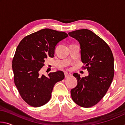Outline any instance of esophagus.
<instances>
[{
  "mask_svg": "<svg viewBox=\"0 0 125 125\" xmlns=\"http://www.w3.org/2000/svg\"><path fill=\"white\" fill-rule=\"evenodd\" d=\"M70 75H71V74H70V73H67V72H65V73H64L65 78L68 77H69V76H70Z\"/></svg>",
  "mask_w": 125,
  "mask_h": 125,
  "instance_id": "34e87169",
  "label": "esophagus"
}]
</instances>
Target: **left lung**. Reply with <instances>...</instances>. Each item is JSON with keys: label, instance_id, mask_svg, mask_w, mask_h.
Masks as SVG:
<instances>
[{"label": "left lung", "instance_id": "obj_1", "mask_svg": "<svg viewBox=\"0 0 125 125\" xmlns=\"http://www.w3.org/2000/svg\"><path fill=\"white\" fill-rule=\"evenodd\" d=\"M68 35L79 42L82 62L89 73L83 78L77 73L73 74L78 84L71 90L72 98L80 106L92 107L104 96L113 81V53L108 45L89 30H78Z\"/></svg>", "mask_w": 125, "mask_h": 125}]
</instances>
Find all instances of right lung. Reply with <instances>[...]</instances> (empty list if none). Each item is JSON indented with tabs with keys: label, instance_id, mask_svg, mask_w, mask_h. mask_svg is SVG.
Segmentation results:
<instances>
[{
	"label": "right lung",
	"instance_id": "right-lung-1",
	"mask_svg": "<svg viewBox=\"0 0 125 125\" xmlns=\"http://www.w3.org/2000/svg\"><path fill=\"white\" fill-rule=\"evenodd\" d=\"M68 36L64 32L44 29L25 37L17 47L12 62L14 83L23 100L31 106L48 103L55 84L64 78L62 71L46 77L40 71L48 56L54 57L58 42Z\"/></svg>",
	"mask_w": 125,
	"mask_h": 125
}]
</instances>
